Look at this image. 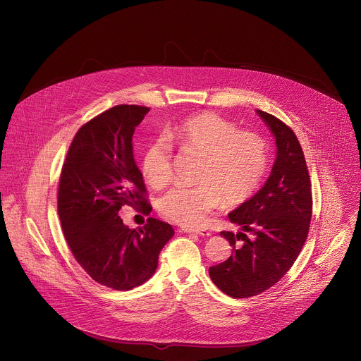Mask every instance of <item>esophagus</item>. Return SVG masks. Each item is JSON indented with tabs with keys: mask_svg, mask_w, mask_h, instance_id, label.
<instances>
[{
	"mask_svg": "<svg viewBox=\"0 0 361 361\" xmlns=\"http://www.w3.org/2000/svg\"><path fill=\"white\" fill-rule=\"evenodd\" d=\"M182 231L186 234H196V235H202V237H210L212 234L206 230H199V228H190V227H182Z\"/></svg>",
	"mask_w": 361,
	"mask_h": 361,
	"instance_id": "1",
	"label": "esophagus"
}]
</instances>
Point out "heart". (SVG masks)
<instances>
[{
	"label": "heart",
	"instance_id": "1",
	"mask_svg": "<svg viewBox=\"0 0 361 361\" xmlns=\"http://www.w3.org/2000/svg\"><path fill=\"white\" fill-rule=\"evenodd\" d=\"M203 155L197 185H176L158 202L166 219L188 227L203 224L220 203L238 204L259 188L269 164L266 141L214 114H200L166 128L142 154V173L152 188L172 178V144Z\"/></svg>",
	"mask_w": 361,
	"mask_h": 361
}]
</instances>
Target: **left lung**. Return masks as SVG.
<instances>
[{"label":"left lung","mask_w":361,"mask_h":361,"mask_svg":"<svg viewBox=\"0 0 361 361\" xmlns=\"http://www.w3.org/2000/svg\"><path fill=\"white\" fill-rule=\"evenodd\" d=\"M256 112L274 137L276 159L262 189L228 214L240 231L220 233L233 246L231 256L209 269L213 283L234 298L263 293L290 270L312 217L310 175L294 131L273 115Z\"/></svg>","instance_id":"left-lung-1"}]
</instances>
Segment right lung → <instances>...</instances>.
Listing matches in <instances>:
<instances>
[{"instance_id": "obj_1", "label": "right lung", "mask_w": 361, "mask_h": 361, "mask_svg": "<svg viewBox=\"0 0 361 361\" xmlns=\"http://www.w3.org/2000/svg\"><path fill=\"white\" fill-rule=\"evenodd\" d=\"M148 112L118 105L85 123L68 148L59 183V217L74 257L95 281L119 291L155 273L159 252L175 234L152 217L137 230L119 217L123 206L141 204L142 213L151 212L131 144Z\"/></svg>"}]
</instances>
